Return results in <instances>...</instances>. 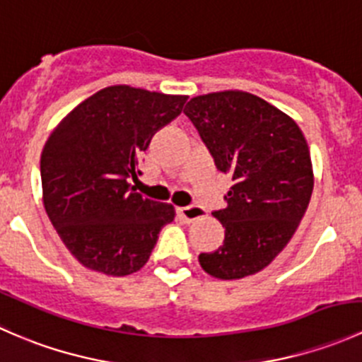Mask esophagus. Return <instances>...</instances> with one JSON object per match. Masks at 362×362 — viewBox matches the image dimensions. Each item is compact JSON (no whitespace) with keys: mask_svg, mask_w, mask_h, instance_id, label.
Returning a JSON list of instances; mask_svg holds the SVG:
<instances>
[{"mask_svg":"<svg viewBox=\"0 0 362 362\" xmlns=\"http://www.w3.org/2000/svg\"><path fill=\"white\" fill-rule=\"evenodd\" d=\"M204 215H206V211H204L202 206H198V204L178 208V217H180L184 222H187V224L198 221V218H203Z\"/></svg>","mask_w":362,"mask_h":362,"instance_id":"obj_1","label":"esophagus"}]
</instances>
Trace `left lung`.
Returning <instances> with one entry per match:
<instances>
[{
    "mask_svg": "<svg viewBox=\"0 0 362 362\" xmlns=\"http://www.w3.org/2000/svg\"><path fill=\"white\" fill-rule=\"evenodd\" d=\"M215 166L229 173L228 206L214 211L224 245L199 254L208 275L236 280L264 269L286 249L308 208L313 168L294 119L245 90L196 96L185 105Z\"/></svg>",
    "mask_w": 362,
    "mask_h": 362,
    "instance_id": "1",
    "label": "left lung"
}]
</instances>
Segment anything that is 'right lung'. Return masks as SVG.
<instances>
[{
    "instance_id": "right-lung-1",
    "label": "right lung",
    "mask_w": 362,
    "mask_h": 362,
    "mask_svg": "<svg viewBox=\"0 0 362 362\" xmlns=\"http://www.w3.org/2000/svg\"><path fill=\"white\" fill-rule=\"evenodd\" d=\"M187 96L110 86L76 105L47 138L40 160L43 206L73 257L124 276L144 268L170 203L144 198L129 184L158 129L180 115Z\"/></svg>"
}]
</instances>
